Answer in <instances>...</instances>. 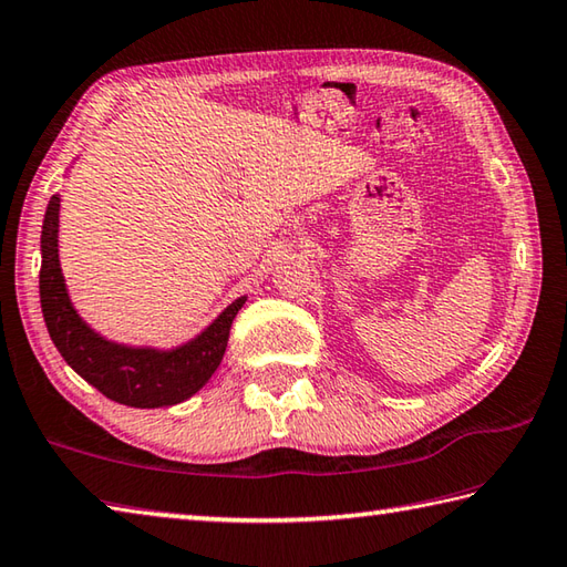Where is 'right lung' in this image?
Returning <instances> with one entry per match:
<instances>
[{"label": "right lung", "mask_w": 567, "mask_h": 567, "mask_svg": "<svg viewBox=\"0 0 567 567\" xmlns=\"http://www.w3.org/2000/svg\"><path fill=\"white\" fill-rule=\"evenodd\" d=\"M59 196L47 206L42 226V268H39V299L47 331L56 351L72 369L92 383L99 393L132 409H162L194 395L212 379L224 359L228 331L246 299H236L192 343L174 351L126 349L104 341L79 319L69 303L56 251Z\"/></svg>", "instance_id": "1"}]
</instances>
